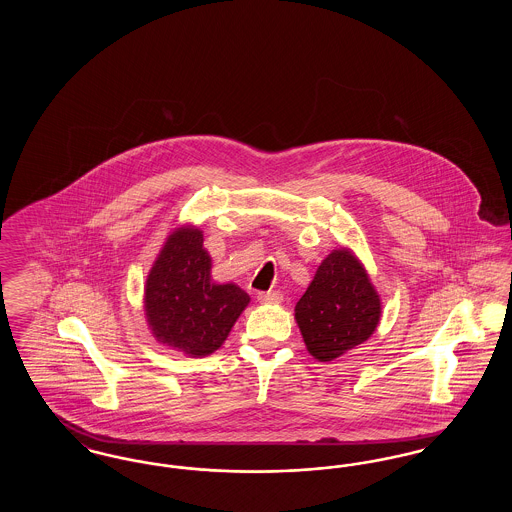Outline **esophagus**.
<instances>
[{
	"mask_svg": "<svg viewBox=\"0 0 512 512\" xmlns=\"http://www.w3.org/2000/svg\"><path fill=\"white\" fill-rule=\"evenodd\" d=\"M257 299L261 303H280L282 301V293L280 292H259Z\"/></svg>",
	"mask_w": 512,
	"mask_h": 512,
	"instance_id": "obj_1",
	"label": "esophagus"
}]
</instances>
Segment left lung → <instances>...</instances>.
<instances>
[{
    "label": "left lung",
    "mask_w": 512,
    "mask_h": 512,
    "mask_svg": "<svg viewBox=\"0 0 512 512\" xmlns=\"http://www.w3.org/2000/svg\"><path fill=\"white\" fill-rule=\"evenodd\" d=\"M295 320L309 353L334 361L368 340L380 320V299L363 265L347 251H332L295 305Z\"/></svg>",
    "instance_id": "8db88e82"
}]
</instances>
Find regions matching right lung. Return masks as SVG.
I'll use <instances>...</instances> for the list:
<instances>
[{
    "label": "right lung",
    "instance_id": "1",
    "mask_svg": "<svg viewBox=\"0 0 512 512\" xmlns=\"http://www.w3.org/2000/svg\"><path fill=\"white\" fill-rule=\"evenodd\" d=\"M249 295L211 280V259L199 230L174 232L149 272L147 322L155 338L188 355H209L226 340Z\"/></svg>",
    "mask_w": 512,
    "mask_h": 512
}]
</instances>
